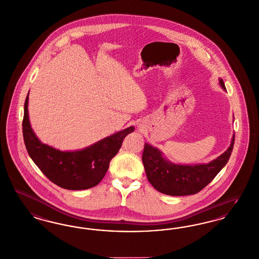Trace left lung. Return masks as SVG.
<instances>
[{"instance_id":"left-lung-1","label":"left lung","mask_w":259,"mask_h":259,"mask_svg":"<svg viewBox=\"0 0 259 259\" xmlns=\"http://www.w3.org/2000/svg\"><path fill=\"white\" fill-rule=\"evenodd\" d=\"M221 87L225 89L223 79H219ZM235 135L228 149L208 163L178 164L171 162L156 147L145 143L142 161L150 184L157 191L172 196L195 194L211 183L224 168L231 156Z\"/></svg>"}]
</instances>
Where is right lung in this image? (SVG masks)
I'll return each instance as SVG.
<instances>
[{
    "mask_svg": "<svg viewBox=\"0 0 259 259\" xmlns=\"http://www.w3.org/2000/svg\"><path fill=\"white\" fill-rule=\"evenodd\" d=\"M28 102L29 93L24 104L22 124L28 154L49 180L66 190L81 191L97 186L107 172L110 160L119 152L124 137L135 131L132 125L81 150L61 151L37 138L30 124Z\"/></svg>",
    "mask_w": 259,
    "mask_h": 259,
    "instance_id": "right-lung-1",
    "label": "right lung"
}]
</instances>
